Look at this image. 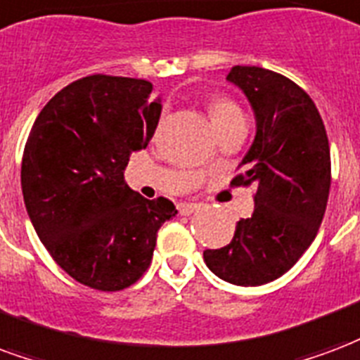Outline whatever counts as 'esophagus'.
Masks as SVG:
<instances>
[{
  "label": "esophagus",
  "mask_w": 360,
  "mask_h": 360,
  "mask_svg": "<svg viewBox=\"0 0 360 360\" xmlns=\"http://www.w3.org/2000/svg\"><path fill=\"white\" fill-rule=\"evenodd\" d=\"M198 207H200V204H194V202H181L179 206H177V210H179L181 215H191L194 214Z\"/></svg>",
  "instance_id": "34e87169"
}]
</instances>
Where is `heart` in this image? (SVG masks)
Wrapping results in <instances>:
<instances>
[{"label":"heart","mask_w":360,"mask_h":360,"mask_svg":"<svg viewBox=\"0 0 360 360\" xmlns=\"http://www.w3.org/2000/svg\"><path fill=\"white\" fill-rule=\"evenodd\" d=\"M240 110L236 108L234 103H231L229 98L223 97H215L210 101V116L214 120V124H219L229 116H233V114H238Z\"/></svg>","instance_id":"obj_1"}]
</instances>
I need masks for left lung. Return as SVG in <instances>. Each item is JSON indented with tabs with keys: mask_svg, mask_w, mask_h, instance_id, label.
<instances>
[{
	"mask_svg": "<svg viewBox=\"0 0 360 360\" xmlns=\"http://www.w3.org/2000/svg\"><path fill=\"white\" fill-rule=\"evenodd\" d=\"M227 79L252 106L255 137L233 183H255V207L236 223L233 240L206 250L221 281L262 286L276 281L315 240L330 193L326 129L307 93L259 66H233Z\"/></svg>",
	"mask_w": 360,
	"mask_h": 360,
	"instance_id": "1",
	"label": "left lung"
}]
</instances>
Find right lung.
Masks as SVG:
<instances>
[{"label": "right lung", "mask_w": 360, "mask_h": 360, "mask_svg": "<svg viewBox=\"0 0 360 360\" xmlns=\"http://www.w3.org/2000/svg\"><path fill=\"white\" fill-rule=\"evenodd\" d=\"M160 112L150 82L97 74L60 89L32 126L24 206L58 267L89 288L116 292L139 281L158 229L177 214L167 198L146 200L124 181Z\"/></svg>", "instance_id": "right-lung-1"}]
</instances>
